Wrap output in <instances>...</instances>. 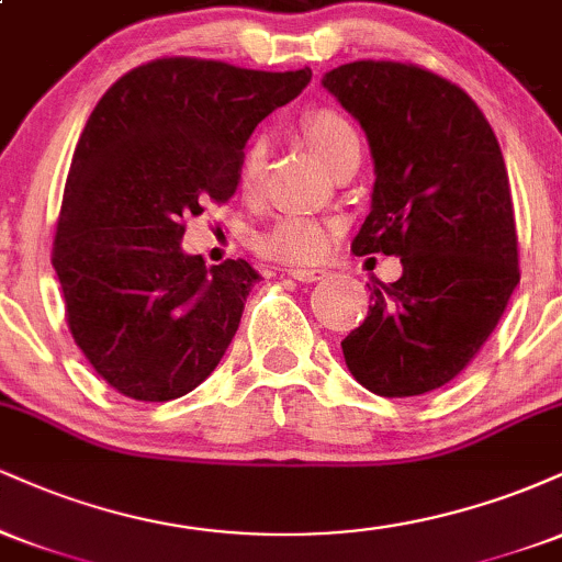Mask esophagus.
I'll return each mask as SVG.
<instances>
[{
	"label": "esophagus",
	"mask_w": 562,
	"mask_h": 562,
	"mask_svg": "<svg viewBox=\"0 0 562 562\" xmlns=\"http://www.w3.org/2000/svg\"><path fill=\"white\" fill-rule=\"evenodd\" d=\"M288 274L299 282H319V280H327V277H330L327 269H308V267H293V269H288Z\"/></svg>",
	"instance_id": "1"
}]
</instances>
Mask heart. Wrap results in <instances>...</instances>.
<instances>
[{
    "mask_svg": "<svg viewBox=\"0 0 562 562\" xmlns=\"http://www.w3.org/2000/svg\"><path fill=\"white\" fill-rule=\"evenodd\" d=\"M301 134L306 137L312 150L325 160L327 166H333L335 160H340L346 153L357 150L359 147V134L353 128L351 121L344 113L335 111V108H312L301 115ZM267 156H269V142L263 134L250 137L245 145L240 166H237V184L243 192H254L259 187L263 169H267ZM335 240V224L325 222V218L314 216H299L290 214L282 216L280 222H274L267 232H261L256 237V248L263 256L285 263H314L322 261L330 254Z\"/></svg>",
    "mask_w": 562,
    "mask_h": 562,
    "instance_id": "obj_1",
    "label": "heart"
}]
</instances>
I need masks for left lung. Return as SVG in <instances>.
<instances>
[{
    "label": "left lung",
    "mask_w": 562,
    "mask_h": 562,
    "mask_svg": "<svg viewBox=\"0 0 562 562\" xmlns=\"http://www.w3.org/2000/svg\"><path fill=\"white\" fill-rule=\"evenodd\" d=\"M322 83L375 158L351 250L404 267L370 285L367 319L340 344L346 364L378 396H423L473 362L520 282L505 158L473 97L415 63H346Z\"/></svg>",
    "instance_id": "8db88e82"
}]
</instances>
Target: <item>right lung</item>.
I'll list each match as a JSON object with an SVG mask.
<instances>
[{"label":"right lung","instance_id":"obj_1","mask_svg":"<svg viewBox=\"0 0 562 562\" xmlns=\"http://www.w3.org/2000/svg\"><path fill=\"white\" fill-rule=\"evenodd\" d=\"M308 81V68L158 57L97 102L70 160L53 267L76 346L121 396L171 402L222 362L261 274L245 259L205 269L179 243L187 218L235 195L245 142Z\"/></svg>","mask_w":562,"mask_h":562}]
</instances>
